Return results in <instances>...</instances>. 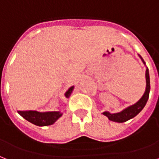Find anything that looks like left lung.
<instances>
[{
	"instance_id": "obj_1",
	"label": "left lung",
	"mask_w": 159,
	"mask_h": 159,
	"mask_svg": "<svg viewBox=\"0 0 159 159\" xmlns=\"http://www.w3.org/2000/svg\"><path fill=\"white\" fill-rule=\"evenodd\" d=\"M139 57L141 58V60L145 64L144 60H143V58L139 55ZM146 90L145 93H143V95L136 104H133L131 106L128 107L125 109H124L123 111L119 112V113H116V114H110L109 112H104L103 114L107 116L109 118V120L114 122H117V123H124L128 120H129L130 119H132L134 117H135L137 114L140 113V111L144 108L145 104L147 103L148 99V96H149V91H150V79H149V73H148V70H146Z\"/></svg>"
}]
</instances>
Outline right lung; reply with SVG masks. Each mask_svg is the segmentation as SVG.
Instances as JSON below:
<instances>
[{"label": "right lung", "mask_w": 159, "mask_h": 159, "mask_svg": "<svg viewBox=\"0 0 159 159\" xmlns=\"http://www.w3.org/2000/svg\"><path fill=\"white\" fill-rule=\"evenodd\" d=\"M74 89V86L69 89L67 92L66 93V98H69L70 93ZM19 114L22 116L27 121L30 122L31 124L37 125V126H48L51 125L62 115V113L59 111L54 112H41L33 111V110H29V111H18Z\"/></svg>", "instance_id": "obj_1"}]
</instances>
